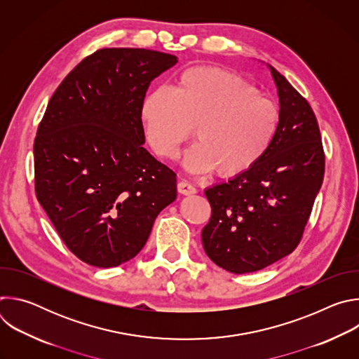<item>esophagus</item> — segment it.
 I'll list each match as a JSON object with an SVG mask.
<instances>
[{"label":"esophagus","mask_w":359,"mask_h":359,"mask_svg":"<svg viewBox=\"0 0 359 359\" xmlns=\"http://www.w3.org/2000/svg\"><path fill=\"white\" fill-rule=\"evenodd\" d=\"M177 190H179V193L186 194V196H189V194H194V193L197 191V190H196V187H194L191 183L186 182V180H182V182H179V183H177Z\"/></svg>","instance_id":"esophagus-1"}]
</instances>
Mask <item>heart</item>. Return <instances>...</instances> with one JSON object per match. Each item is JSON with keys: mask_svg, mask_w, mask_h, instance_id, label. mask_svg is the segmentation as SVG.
<instances>
[{"mask_svg": "<svg viewBox=\"0 0 359 359\" xmlns=\"http://www.w3.org/2000/svg\"><path fill=\"white\" fill-rule=\"evenodd\" d=\"M140 121L151 149L168 159L176 158L194 126L198 140L184 151V169L197 175L217 169L220 176L234 177L266 156L280 112L238 75L193 67L177 76L172 89L156 88L143 97Z\"/></svg>", "mask_w": 359, "mask_h": 359, "instance_id": "1", "label": "heart"}]
</instances>
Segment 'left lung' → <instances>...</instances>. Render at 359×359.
I'll return each mask as SVG.
<instances>
[{
  "label": "left lung",
  "mask_w": 359,
  "mask_h": 359,
  "mask_svg": "<svg viewBox=\"0 0 359 359\" xmlns=\"http://www.w3.org/2000/svg\"><path fill=\"white\" fill-rule=\"evenodd\" d=\"M267 67L280 102L273 144L245 173L204 190L212 206L201 231L204 251L234 274L259 271L294 251L324 179L325 156L310 104Z\"/></svg>",
  "instance_id": "obj_1"
}]
</instances>
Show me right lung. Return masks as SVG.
<instances>
[{
  "label": "right lung",
  "instance_id": "1",
  "mask_svg": "<svg viewBox=\"0 0 359 359\" xmlns=\"http://www.w3.org/2000/svg\"><path fill=\"white\" fill-rule=\"evenodd\" d=\"M176 64L159 50L99 49L48 102L34 142L36 198L89 266L133 259L176 200V173L143 147L140 121L150 82Z\"/></svg>",
  "mask_w": 359,
  "mask_h": 359
}]
</instances>
